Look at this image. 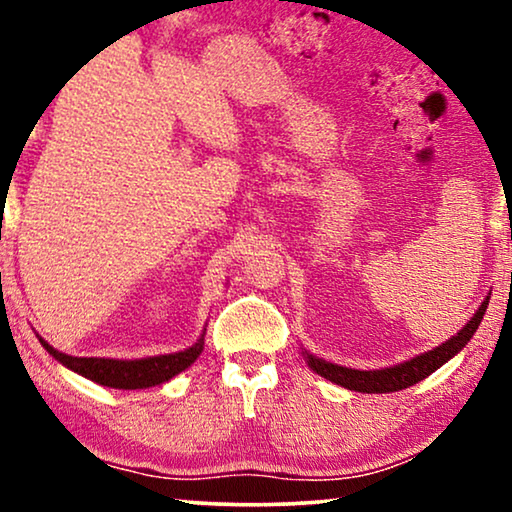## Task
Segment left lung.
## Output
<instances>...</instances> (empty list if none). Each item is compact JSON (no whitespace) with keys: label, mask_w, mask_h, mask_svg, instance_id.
I'll return each instance as SVG.
<instances>
[{"label":"left lung","mask_w":512,"mask_h":512,"mask_svg":"<svg viewBox=\"0 0 512 512\" xmlns=\"http://www.w3.org/2000/svg\"><path fill=\"white\" fill-rule=\"evenodd\" d=\"M489 305V296L482 300V305L478 307V312L473 314L471 321L461 328L457 335H452L450 340L438 345L431 352H424L415 356V359L398 363V366L391 368H382V370H354V368H345L338 366V363L317 359V356L305 352V361L314 373L326 377L340 387H345L349 391H361V394H389V391H401L408 389L412 384L422 382L424 377H429L431 373L452 359L454 354H459L461 349L468 345V340L473 338V333L478 331L482 317H485Z\"/></svg>","instance_id":"1"}]
</instances>
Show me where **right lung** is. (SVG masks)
<instances>
[{
  "label": "right lung",
  "mask_w": 512,
  "mask_h": 512,
  "mask_svg": "<svg viewBox=\"0 0 512 512\" xmlns=\"http://www.w3.org/2000/svg\"><path fill=\"white\" fill-rule=\"evenodd\" d=\"M39 342L46 347V352L51 354L55 361L62 363V366L88 377V380L102 384V387L146 389L172 380L174 375H179L181 370H186L191 363H195V359L202 354V347H205V333L200 335V340L195 342V345L184 349V352L146 356V359L132 361L100 359V356H69L48 345L44 338H39Z\"/></svg>",
  "instance_id": "1"
}]
</instances>
